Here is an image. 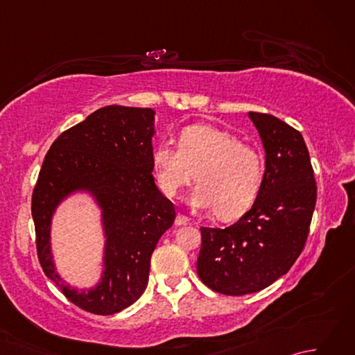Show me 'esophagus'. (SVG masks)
<instances>
[{
  "label": "esophagus",
  "instance_id": "esophagus-1",
  "mask_svg": "<svg viewBox=\"0 0 355 355\" xmlns=\"http://www.w3.org/2000/svg\"><path fill=\"white\" fill-rule=\"evenodd\" d=\"M175 224L177 225H187V224H191V220L187 216H184V215H182V214H178L177 215V218H175Z\"/></svg>",
  "mask_w": 355,
  "mask_h": 355
}]
</instances>
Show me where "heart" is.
I'll list each match as a JSON object with an SVG mask.
<instances>
[{
  "label": "heart",
  "instance_id": "1",
  "mask_svg": "<svg viewBox=\"0 0 355 355\" xmlns=\"http://www.w3.org/2000/svg\"><path fill=\"white\" fill-rule=\"evenodd\" d=\"M153 160L158 186L168 197H175L195 177L200 184L191 193V206L216 210L225 220L250 209L262 186L261 154L235 134L214 125L184 128L178 148L160 143Z\"/></svg>",
  "mask_w": 355,
  "mask_h": 355
}]
</instances>
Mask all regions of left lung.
I'll use <instances>...</instances> for the list:
<instances>
[{"label": "left lung", "mask_w": 355, "mask_h": 355, "mask_svg": "<svg viewBox=\"0 0 355 355\" xmlns=\"http://www.w3.org/2000/svg\"><path fill=\"white\" fill-rule=\"evenodd\" d=\"M266 150L252 209L225 229L201 227L197 271L216 293L243 296L284 276L302 253L318 198L302 134L271 114L248 112Z\"/></svg>", "instance_id": "8db88e82"}]
</instances>
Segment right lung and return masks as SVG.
Here are the masks:
<instances>
[{
	"instance_id": "add662e5",
	"label": "right lung",
	"mask_w": 355,
	"mask_h": 355,
	"mask_svg": "<svg viewBox=\"0 0 355 355\" xmlns=\"http://www.w3.org/2000/svg\"><path fill=\"white\" fill-rule=\"evenodd\" d=\"M154 134V110L108 105L59 135L44 158L32 197L37 258L64 296L88 313L116 314L141 296L150 256L175 220L153 177ZM76 193L101 210L105 238L104 271L88 292L62 281L51 252L52 216Z\"/></svg>"
}]
</instances>
